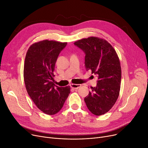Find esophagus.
I'll return each instance as SVG.
<instances>
[{
	"label": "esophagus",
	"mask_w": 148,
	"mask_h": 148,
	"mask_svg": "<svg viewBox=\"0 0 148 148\" xmlns=\"http://www.w3.org/2000/svg\"><path fill=\"white\" fill-rule=\"evenodd\" d=\"M70 87L71 88H73V89H78V88H79L81 86V84H70Z\"/></svg>",
	"instance_id": "34e87169"
}]
</instances>
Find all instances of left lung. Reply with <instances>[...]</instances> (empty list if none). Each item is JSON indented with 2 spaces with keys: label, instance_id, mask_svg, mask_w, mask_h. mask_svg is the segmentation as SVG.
<instances>
[{
  "label": "left lung",
  "instance_id": "1",
  "mask_svg": "<svg viewBox=\"0 0 148 148\" xmlns=\"http://www.w3.org/2000/svg\"><path fill=\"white\" fill-rule=\"evenodd\" d=\"M74 45L86 55L87 71L91 70L98 79L84 101L91 113L104 114L113 107L120 91L122 72L117 54L108 41L97 37L83 38Z\"/></svg>",
  "mask_w": 148,
  "mask_h": 148
}]
</instances>
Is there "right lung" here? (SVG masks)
<instances>
[{
  "label": "right lung",
  "mask_w": 148,
  "mask_h": 148,
  "mask_svg": "<svg viewBox=\"0 0 148 148\" xmlns=\"http://www.w3.org/2000/svg\"><path fill=\"white\" fill-rule=\"evenodd\" d=\"M67 45L47 40L32 45L26 55L24 80L27 92L41 111L49 115L57 114L70 93V86H56L53 71L59 54Z\"/></svg>",
  "instance_id": "right-lung-1"
}]
</instances>
